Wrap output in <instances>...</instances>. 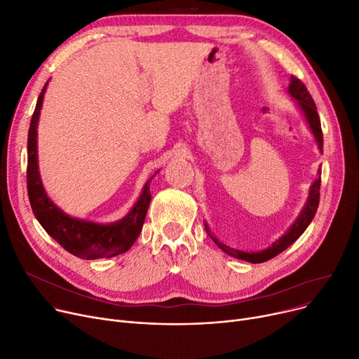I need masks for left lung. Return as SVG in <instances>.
Here are the masks:
<instances>
[{"instance_id": "obj_1", "label": "left lung", "mask_w": 359, "mask_h": 359, "mask_svg": "<svg viewBox=\"0 0 359 359\" xmlns=\"http://www.w3.org/2000/svg\"><path fill=\"white\" fill-rule=\"evenodd\" d=\"M290 93L291 96L298 102L299 107L303 109L304 115L307 118V122L311 128L313 135L317 141L318 149L323 153V132H322V125H320V118H318V113H317V107L316 103L311 97V94L309 93L307 87L304 86V83L301 81L297 77H291V84H290ZM322 172L318 170V177L317 180L313 183L311 189H310V196L307 201V205L304 206L303 212L299 214V217L297 218V221L292 224V227L282 236L278 241H275L271 248H268L266 250H262L257 253H248V252H240V250H234L229 246H225V244L219 243L217 238H214L211 236V238L217 243V246L225 252L227 255L241 259V260H248L250 263H262V262H268L271 259H273L275 256H278L279 253L284 252L285 249H288L291 244L306 231V229L309 227V224L311 222V219L316 215V211L318 208V201H320V183H322V177H320ZM206 231H208V227H205Z\"/></svg>"}]
</instances>
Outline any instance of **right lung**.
<instances>
[{
    "label": "right lung",
    "mask_w": 359,
    "mask_h": 359,
    "mask_svg": "<svg viewBox=\"0 0 359 359\" xmlns=\"http://www.w3.org/2000/svg\"><path fill=\"white\" fill-rule=\"evenodd\" d=\"M46 86L48 83L43 86L37 99L27 138V194L33 214L56 243H60L67 252L80 259L113 257L125 253L135 243L142 230L151 202L149 183L154 176L145 183L142 195L132 211L115 224L99 225L80 221L65 215L56 208L43 191L39 170H37V121H39Z\"/></svg>",
    "instance_id": "add662e5"
}]
</instances>
